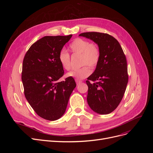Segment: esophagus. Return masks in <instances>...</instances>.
<instances>
[{"instance_id":"34e87169","label":"esophagus","mask_w":153,"mask_h":153,"mask_svg":"<svg viewBox=\"0 0 153 153\" xmlns=\"http://www.w3.org/2000/svg\"><path fill=\"white\" fill-rule=\"evenodd\" d=\"M76 85H79L80 84L82 83V81L81 80H76Z\"/></svg>"}]
</instances>
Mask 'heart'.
I'll use <instances>...</instances> for the list:
<instances>
[{
    "mask_svg": "<svg viewBox=\"0 0 153 153\" xmlns=\"http://www.w3.org/2000/svg\"><path fill=\"white\" fill-rule=\"evenodd\" d=\"M69 48L72 53L80 55V64L81 66H84L69 72L67 74L68 76L75 78L76 80L85 78L91 72L89 67L86 65L93 68L98 65L100 62V51L99 48L96 44L91 43L88 40L82 38L74 39L69 45ZM58 61L62 68L65 70H69L71 68L70 56L66 50H62L60 51Z\"/></svg>",
    "mask_w": 153,
    "mask_h": 153,
    "instance_id": "heart-1",
    "label": "heart"
}]
</instances>
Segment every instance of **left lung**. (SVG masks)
I'll use <instances>...</instances> for the list:
<instances>
[{"mask_svg":"<svg viewBox=\"0 0 153 153\" xmlns=\"http://www.w3.org/2000/svg\"><path fill=\"white\" fill-rule=\"evenodd\" d=\"M79 36L93 41L100 51V62L86 81L88 105L96 113L108 114L117 107L126 89V56L117 40L108 34L89 32ZM90 80L98 82L91 83Z\"/></svg>","mask_w":153,"mask_h":153,"instance_id":"1","label":"left lung"}]
</instances>
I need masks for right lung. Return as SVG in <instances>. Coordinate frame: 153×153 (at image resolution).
Returning <instances> with one entry per match:
<instances>
[{
	"label": "right lung",
	"instance_id": "add662e5",
	"mask_svg": "<svg viewBox=\"0 0 153 153\" xmlns=\"http://www.w3.org/2000/svg\"><path fill=\"white\" fill-rule=\"evenodd\" d=\"M72 35L45 36L31 45L23 61L22 80L24 94L39 116L48 121L61 118L76 83L73 77L58 80L64 69L58 55Z\"/></svg>",
	"mask_w": 153,
	"mask_h": 153
}]
</instances>
